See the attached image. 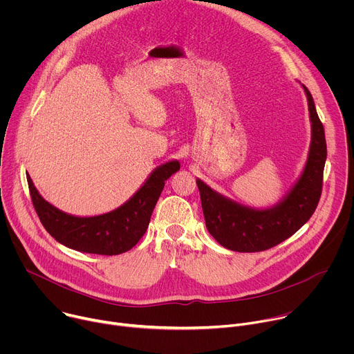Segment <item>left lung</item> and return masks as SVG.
Masks as SVG:
<instances>
[{"mask_svg": "<svg viewBox=\"0 0 354 354\" xmlns=\"http://www.w3.org/2000/svg\"><path fill=\"white\" fill-rule=\"evenodd\" d=\"M301 86L308 100L311 142L301 175L281 200L266 209L250 207L196 179L206 227L214 239L230 250L259 252L276 246L304 225L318 206L326 161L325 130L311 92L307 86Z\"/></svg>", "mask_w": 354, "mask_h": 354, "instance_id": "left-lung-1", "label": "left lung"}]
</instances>
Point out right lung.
I'll list each match as a JSON object with an SVG mask.
<instances>
[{"mask_svg":"<svg viewBox=\"0 0 354 354\" xmlns=\"http://www.w3.org/2000/svg\"><path fill=\"white\" fill-rule=\"evenodd\" d=\"M179 168L176 160L158 165L122 206L104 214L85 217L68 214L50 205L29 175L26 179L35 210L46 231L57 242L85 254L112 257L130 250L145 234L165 180Z\"/></svg>","mask_w":354,"mask_h":354,"instance_id":"1","label":"right lung"}]
</instances>
